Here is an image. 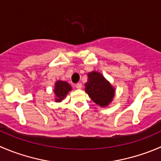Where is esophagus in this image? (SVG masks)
Here are the masks:
<instances>
[{
  "label": "esophagus",
  "instance_id": "obj_1",
  "mask_svg": "<svg viewBox=\"0 0 161 161\" xmlns=\"http://www.w3.org/2000/svg\"><path fill=\"white\" fill-rule=\"evenodd\" d=\"M75 87L77 89H82V84L81 83H77L75 85Z\"/></svg>",
  "mask_w": 161,
  "mask_h": 161
}]
</instances>
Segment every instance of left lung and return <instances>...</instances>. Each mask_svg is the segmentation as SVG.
Wrapping results in <instances>:
<instances>
[{
  "instance_id": "left-lung-1",
  "label": "left lung",
  "mask_w": 161,
  "mask_h": 161,
  "mask_svg": "<svg viewBox=\"0 0 161 161\" xmlns=\"http://www.w3.org/2000/svg\"><path fill=\"white\" fill-rule=\"evenodd\" d=\"M87 82L85 83V91L88 93L92 101L97 105L105 108L113 101L115 89L97 71L88 72Z\"/></svg>"
}]
</instances>
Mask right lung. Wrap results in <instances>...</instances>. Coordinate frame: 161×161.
<instances>
[{
  "label": "right lung",
  "mask_w": 161,
  "mask_h": 161,
  "mask_svg": "<svg viewBox=\"0 0 161 161\" xmlns=\"http://www.w3.org/2000/svg\"><path fill=\"white\" fill-rule=\"evenodd\" d=\"M71 90H72V87L68 82L65 81L57 80L55 82V86L53 89L55 102H61L66 97L68 92L71 91Z\"/></svg>",
  "instance_id": "obj_1"
}]
</instances>
